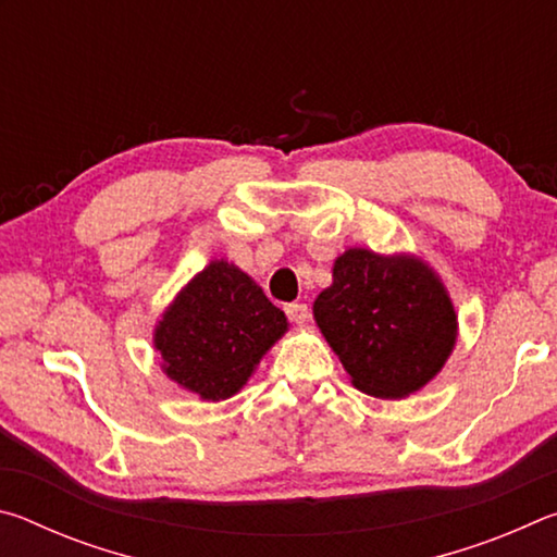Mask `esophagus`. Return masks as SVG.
<instances>
[{
	"instance_id": "esophagus-1",
	"label": "esophagus",
	"mask_w": 557,
	"mask_h": 557,
	"mask_svg": "<svg viewBox=\"0 0 557 557\" xmlns=\"http://www.w3.org/2000/svg\"><path fill=\"white\" fill-rule=\"evenodd\" d=\"M285 312L289 317V322H295L297 326H305L309 322V307L307 305H297V301H292V305L285 307Z\"/></svg>"
}]
</instances>
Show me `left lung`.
<instances>
[{
	"label": "left lung",
	"instance_id": "8db88e82",
	"mask_svg": "<svg viewBox=\"0 0 557 557\" xmlns=\"http://www.w3.org/2000/svg\"><path fill=\"white\" fill-rule=\"evenodd\" d=\"M314 319L358 391L405 398L428 385L457 342V314L442 280L414 256L348 248Z\"/></svg>",
	"mask_w": 557,
	"mask_h": 557
}]
</instances>
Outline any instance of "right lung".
<instances>
[{
	"label": "right lung",
	"mask_w": 557,
	"mask_h": 557,
	"mask_svg": "<svg viewBox=\"0 0 557 557\" xmlns=\"http://www.w3.org/2000/svg\"><path fill=\"white\" fill-rule=\"evenodd\" d=\"M285 332V312L252 277L228 260H211L159 319L154 348L169 379L215 403L248 383Z\"/></svg>",
	"instance_id": "1"
}]
</instances>
